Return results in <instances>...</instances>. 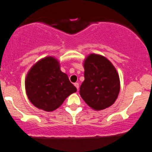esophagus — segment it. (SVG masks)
I'll use <instances>...</instances> for the list:
<instances>
[{
  "label": "esophagus",
  "mask_w": 152,
  "mask_h": 152,
  "mask_svg": "<svg viewBox=\"0 0 152 152\" xmlns=\"http://www.w3.org/2000/svg\"><path fill=\"white\" fill-rule=\"evenodd\" d=\"M75 86L77 89L78 90V88H79V83H75Z\"/></svg>",
  "instance_id": "esophagus-1"
}]
</instances>
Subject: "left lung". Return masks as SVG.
I'll return each mask as SVG.
<instances>
[{
  "mask_svg": "<svg viewBox=\"0 0 152 152\" xmlns=\"http://www.w3.org/2000/svg\"><path fill=\"white\" fill-rule=\"evenodd\" d=\"M84 80L80 94L88 106L102 110L112 106L120 92V78L116 69L105 57L91 54L84 61Z\"/></svg>",
  "mask_w": 152,
  "mask_h": 152,
  "instance_id": "obj_1",
  "label": "left lung"
}]
</instances>
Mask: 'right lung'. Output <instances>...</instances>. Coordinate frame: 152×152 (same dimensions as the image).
<instances>
[{"mask_svg":"<svg viewBox=\"0 0 152 152\" xmlns=\"http://www.w3.org/2000/svg\"><path fill=\"white\" fill-rule=\"evenodd\" d=\"M25 87L30 102L46 112L58 109L68 96L77 91L53 57L43 58L30 69Z\"/></svg>","mask_w":152,"mask_h":152,"instance_id":"add662e5","label":"right lung"}]
</instances>
